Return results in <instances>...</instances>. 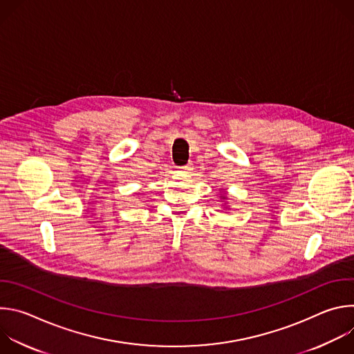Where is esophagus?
<instances>
[{"label": "esophagus", "instance_id": "34e87169", "mask_svg": "<svg viewBox=\"0 0 354 354\" xmlns=\"http://www.w3.org/2000/svg\"><path fill=\"white\" fill-rule=\"evenodd\" d=\"M190 171H192V165L190 164H187L185 167H178V172H180V174H187Z\"/></svg>", "mask_w": 354, "mask_h": 354}]
</instances>
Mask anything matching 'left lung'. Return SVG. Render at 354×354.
Listing matches in <instances>:
<instances>
[{
  "instance_id": "left-lung-1",
  "label": "left lung",
  "mask_w": 354,
  "mask_h": 354,
  "mask_svg": "<svg viewBox=\"0 0 354 354\" xmlns=\"http://www.w3.org/2000/svg\"><path fill=\"white\" fill-rule=\"evenodd\" d=\"M220 197H221L223 200H227V194H225V190H224V193H223V194H220ZM224 205H225V203H224ZM224 209H228V206L225 205V206H224Z\"/></svg>"
}]
</instances>
